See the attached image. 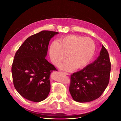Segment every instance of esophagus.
I'll return each mask as SVG.
<instances>
[{"mask_svg":"<svg viewBox=\"0 0 121 121\" xmlns=\"http://www.w3.org/2000/svg\"><path fill=\"white\" fill-rule=\"evenodd\" d=\"M62 73H63V74H65V75H69V74L68 73H67V72H63V71H61V72Z\"/></svg>","mask_w":121,"mask_h":121,"instance_id":"34e87169","label":"esophagus"}]
</instances>
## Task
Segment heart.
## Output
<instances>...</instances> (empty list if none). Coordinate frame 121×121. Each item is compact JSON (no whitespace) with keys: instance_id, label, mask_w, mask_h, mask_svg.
I'll return each instance as SVG.
<instances>
[{"instance_id":"obj_1","label":"heart","mask_w":121,"mask_h":121,"mask_svg":"<svg viewBox=\"0 0 121 121\" xmlns=\"http://www.w3.org/2000/svg\"><path fill=\"white\" fill-rule=\"evenodd\" d=\"M95 50L92 39L89 37L75 35H68L62 38L59 42L53 41L49 48L51 60L55 65L68 57V60L60 65L65 71L78 69L85 67L89 63Z\"/></svg>"}]
</instances>
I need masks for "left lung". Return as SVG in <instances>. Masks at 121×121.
Returning <instances> with one entry per match:
<instances>
[{
	"mask_svg": "<svg viewBox=\"0 0 121 121\" xmlns=\"http://www.w3.org/2000/svg\"><path fill=\"white\" fill-rule=\"evenodd\" d=\"M111 65L108 51L102 45L95 60L72 74L69 91L73 99L87 102L99 97L108 84Z\"/></svg>",
	"mask_w": 121,
	"mask_h": 121,
	"instance_id": "8db88e82",
	"label": "left lung"
}]
</instances>
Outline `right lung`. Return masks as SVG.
Segmentation results:
<instances>
[{
	"label": "right lung",
	"mask_w": 121,
	"mask_h": 121,
	"mask_svg": "<svg viewBox=\"0 0 121 121\" xmlns=\"http://www.w3.org/2000/svg\"><path fill=\"white\" fill-rule=\"evenodd\" d=\"M58 32L42 31L28 37L17 50L12 67L14 87L27 99L41 101L50 90V75L57 70L46 60L51 38Z\"/></svg>",
	"instance_id": "right-lung-1"
}]
</instances>
